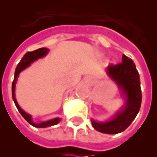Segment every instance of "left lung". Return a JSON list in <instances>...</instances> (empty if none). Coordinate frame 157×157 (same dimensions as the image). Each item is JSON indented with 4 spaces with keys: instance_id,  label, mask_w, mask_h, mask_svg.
<instances>
[{
    "instance_id": "1",
    "label": "left lung",
    "mask_w": 157,
    "mask_h": 157,
    "mask_svg": "<svg viewBox=\"0 0 157 157\" xmlns=\"http://www.w3.org/2000/svg\"><path fill=\"white\" fill-rule=\"evenodd\" d=\"M107 73L124 91L126 103L124 110L118 112L112 121L96 122L92 120L91 122L96 130L103 134H114L126 129L136 117L141 107L142 90L136 66L124 54L122 56V63L115 65L110 64L107 67Z\"/></svg>"
}]
</instances>
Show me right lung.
Here are the masks:
<instances>
[{
	"label": "right lung",
	"mask_w": 157,
	"mask_h": 157,
	"mask_svg": "<svg viewBox=\"0 0 157 157\" xmlns=\"http://www.w3.org/2000/svg\"><path fill=\"white\" fill-rule=\"evenodd\" d=\"M49 51L48 49L46 48H40V49H37V50H33L32 52H28L26 53L23 57L21 59V61L18 63V64L17 65V67L15 69V72H14V78H13V81L12 82V97H13V100L15 103L16 107L18 108V112H20V114L23 116V117L30 124H32L33 126L37 127V128H46V127L52 126L54 124H57L60 121V119L59 118H55V119L50 120V121H48L42 122V123H39V124H36L32 121V117L30 115L26 113L24 111H23L22 108H21L19 106H18V103L15 99V96H14V90H15V83L16 81H17V77H18V74L20 73L21 71H23V69H25L28 66H29L33 61H35L36 59H40L41 57L45 56V54H47V52Z\"/></svg>",
	"instance_id": "1"
}]
</instances>
